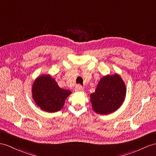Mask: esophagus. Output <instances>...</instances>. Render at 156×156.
<instances>
[{
    "label": "esophagus",
    "mask_w": 156,
    "mask_h": 156,
    "mask_svg": "<svg viewBox=\"0 0 156 156\" xmlns=\"http://www.w3.org/2000/svg\"><path fill=\"white\" fill-rule=\"evenodd\" d=\"M83 90V87L81 85H77L75 87V91H77V92H81V91Z\"/></svg>",
    "instance_id": "obj_1"
}]
</instances>
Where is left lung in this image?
<instances>
[{
  "label": "left lung",
  "instance_id": "obj_1",
  "mask_svg": "<svg viewBox=\"0 0 156 156\" xmlns=\"http://www.w3.org/2000/svg\"><path fill=\"white\" fill-rule=\"evenodd\" d=\"M126 91V85L119 75L102 77L95 91L90 96L93 111L101 115L116 111L123 103Z\"/></svg>",
  "mask_w": 156,
  "mask_h": 156
}]
</instances>
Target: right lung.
<instances>
[{
  "instance_id": "1",
  "label": "right lung",
  "mask_w": 156,
  "mask_h": 156,
  "mask_svg": "<svg viewBox=\"0 0 156 156\" xmlns=\"http://www.w3.org/2000/svg\"><path fill=\"white\" fill-rule=\"evenodd\" d=\"M32 97L37 107L48 112L60 111L67 97L71 92L58 86L49 75H41L36 78L32 85Z\"/></svg>"
}]
</instances>
